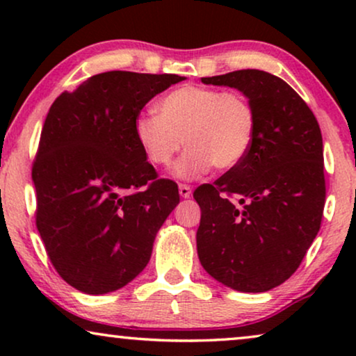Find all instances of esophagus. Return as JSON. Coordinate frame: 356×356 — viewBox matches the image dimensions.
<instances>
[{"instance_id": "1", "label": "esophagus", "mask_w": 356, "mask_h": 356, "mask_svg": "<svg viewBox=\"0 0 356 356\" xmlns=\"http://www.w3.org/2000/svg\"><path fill=\"white\" fill-rule=\"evenodd\" d=\"M178 191H179V196H181V197H189V196H191V193H193V188L188 186V184H179Z\"/></svg>"}]
</instances>
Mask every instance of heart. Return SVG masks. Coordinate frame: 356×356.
<instances>
[{"mask_svg": "<svg viewBox=\"0 0 356 356\" xmlns=\"http://www.w3.org/2000/svg\"><path fill=\"white\" fill-rule=\"evenodd\" d=\"M157 111L136 118L134 138L155 167H168L184 143L188 150L175 168L179 178L201 177L211 167L233 170L254 139L256 111L241 92L186 84L163 95Z\"/></svg>", "mask_w": 356, "mask_h": 356, "instance_id": "b5f03b06", "label": "heart"}]
</instances>
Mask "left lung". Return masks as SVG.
I'll return each instance as SVG.
<instances>
[{
  "label": "left lung",
  "instance_id": "8db88e82",
  "mask_svg": "<svg viewBox=\"0 0 356 356\" xmlns=\"http://www.w3.org/2000/svg\"><path fill=\"white\" fill-rule=\"evenodd\" d=\"M241 90L254 106L256 133L243 162L201 184L197 254L213 279L259 293L293 275L318 235L325 202L323 136L306 102L259 70L202 77Z\"/></svg>",
  "mask_w": 356,
  "mask_h": 356
}]
</instances>
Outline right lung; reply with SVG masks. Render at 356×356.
Wrapping results in <instances>:
<instances>
[{"mask_svg": "<svg viewBox=\"0 0 356 356\" xmlns=\"http://www.w3.org/2000/svg\"><path fill=\"white\" fill-rule=\"evenodd\" d=\"M177 74L108 71L53 102L32 165L35 225L71 286L115 291L147 266L159 228L179 202L134 138V121Z\"/></svg>", "mask_w": 356, "mask_h": 356, "instance_id": "obj_1", "label": "right lung"}]
</instances>
